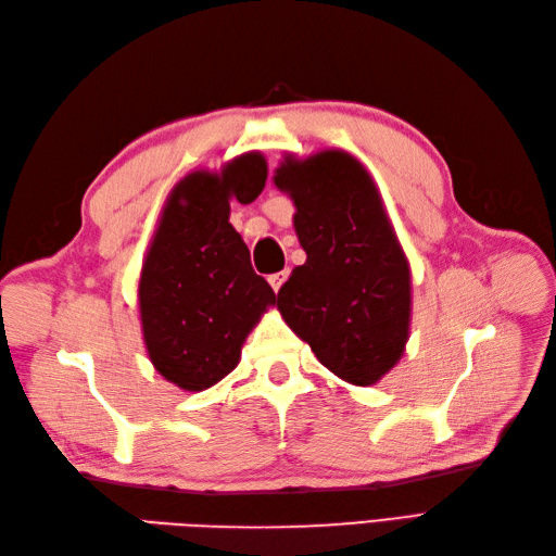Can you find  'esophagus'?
Returning a JSON list of instances; mask_svg holds the SVG:
<instances>
[{"label": "esophagus", "mask_w": 556, "mask_h": 556, "mask_svg": "<svg viewBox=\"0 0 556 556\" xmlns=\"http://www.w3.org/2000/svg\"><path fill=\"white\" fill-rule=\"evenodd\" d=\"M285 278H288V271H278V274H271L268 276V285H271L274 292L280 290V285L285 282Z\"/></svg>", "instance_id": "1"}]
</instances>
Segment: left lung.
<instances>
[{"label":"left lung","mask_w":556,"mask_h":556,"mask_svg":"<svg viewBox=\"0 0 556 556\" xmlns=\"http://www.w3.org/2000/svg\"><path fill=\"white\" fill-rule=\"evenodd\" d=\"M294 206L306 264L278 292L285 323L350 384H376L410 333V266L374 178L343 150L288 155L274 176Z\"/></svg>","instance_id":"1"}]
</instances>
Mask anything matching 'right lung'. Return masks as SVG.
<instances>
[{"instance_id":"1","label":"right lung","mask_w":556,"mask_h":556,"mask_svg":"<svg viewBox=\"0 0 556 556\" xmlns=\"http://www.w3.org/2000/svg\"><path fill=\"white\" fill-rule=\"evenodd\" d=\"M266 182L262 153L220 172H192L166 199L139 280L148 357L185 392L208 390L237 368L248 333L276 301L252 271L241 233L229 225V199L250 204Z\"/></svg>"}]
</instances>
